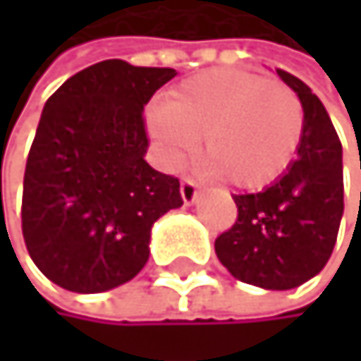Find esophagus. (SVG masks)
<instances>
[{
  "label": "esophagus",
  "instance_id": "34e87169",
  "mask_svg": "<svg viewBox=\"0 0 361 361\" xmlns=\"http://www.w3.org/2000/svg\"><path fill=\"white\" fill-rule=\"evenodd\" d=\"M179 192H182L184 203H186V205H190V203H195V199H197V195H199V184L195 182L192 177H184V179H182V188H179Z\"/></svg>",
  "mask_w": 361,
  "mask_h": 361
}]
</instances>
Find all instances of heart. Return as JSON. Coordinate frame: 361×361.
<instances>
[{
    "instance_id": "1",
    "label": "heart",
    "mask_w": 361,
    "mask_h": 361,
    "mask_svg": "<svg viewBox=\"0 0 361 361\" xmlns=\"http://www.w3.org/2000/svg\"><path fill=\"white\" fill-rule=\"evenodd\" d=\"M149 132L171 162L203 138V158L231 186L262 188L293 162L303 134V106L279 80L216 68L179 84L169 104L147 114Z\"/></svg>"
}]
</instances>
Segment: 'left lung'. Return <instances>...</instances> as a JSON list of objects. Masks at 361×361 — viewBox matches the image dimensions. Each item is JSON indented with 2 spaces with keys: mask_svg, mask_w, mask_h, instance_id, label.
<instances>
[{
  "mask_svg": "<svg viewBox=\"0 0 361 361\" xmlns=\"http://www.w3.org/2000/svg\"><path fill=\"white\" fill-rule=\"evenodd\" d=\"M303 106L297 158L262 192L233 195L238 219L214 240L221 264L245 283L290 290L323 271L344 212L342 145L321 99L277 68Z\"/></svg>",
  "mask_w": 361,
  "mask_h": 361,
  "instance_id": "obj_1",
  "label": "left lung"
}]
</instances>
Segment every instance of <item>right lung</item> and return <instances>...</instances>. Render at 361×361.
I'll return each mask as SVG.
<instances>
[{"label":"right lung","mask_w":361,"mask_h":361,"mask_svg":"<svg viewBox=\"0 0 361 361\" xmlns=\"http://www.w3.org/2000/svg\"><path fill=\"white\" fill-rule=\"evenodd\" d=\"M175 68L104 60L45 104L23 177L21 229L38 271L64 290L104 293L149 259L151 225L184 201L145 160L142 108Z\"/></svg>","instance_id":"obj_1"}]
</instances>
